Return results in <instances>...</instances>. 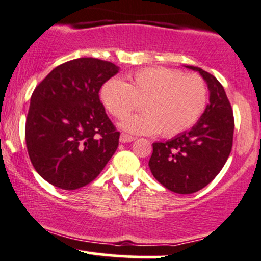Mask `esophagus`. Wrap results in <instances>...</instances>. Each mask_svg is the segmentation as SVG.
Segmentation results:
<instances>
[{
	"label": "esophagus",
	"instance_id": "34e87169",
	"mask_svg": "<svg viewBox=\"0 0 261 261\" xmlns=\"http://www.w3.org/2000/svg\"><path fill=\"white\" fill-rule=\"evenodd\" d=\"M136 139H135L134 136H130V135H126V134H121L120 135V142L121 143H127V142H133V141H135Z\"/></svg>",
	"mask_w": 261,
	"mask_h": 261
}]
</instances>
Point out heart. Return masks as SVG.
I'll return each mask as SVG.
<instances>
[{
    "mask_svg": "<svg viewBox=\"0 0 261 261\" xmlns=\"http://www.w3.org/2000/svg\"><path fill=\"white\" fill-rule=\"evenodd\" d=\"M101 100L115 118L124 119L142 103L145 112L120 124L125 131L137 135L166 137L188 130L196 124L207 106V86L197 74H182L166 67H147L130 76L107 81L101 87Z\"/></svg>",
    "mask_w": 261,
    "mask_h": 261,
    "instance_id": "b5f03b06",
    "label": "heart"
}]
</instances>
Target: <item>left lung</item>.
Here are the masks:
<instances>
[{
	"label": "left lung",
	"instance_id": "8db88e82",
	"mask_svg": "<svg viewBox=\"0 0 261 261\" xmlns=\"http://www.w3.org/2000/svg\"><path fill=\"white\" fill-rule=\"evenodd\" d=\"M200 73L207 85L208 104L189 131L167 142H154L148 166L168 190L193 194L215 179L232 149L234 119L232 107L216 77L195 66H184Z\"/></svg>",
	"mask_w": 261,
	"mask_h": 261
}]
</instances>
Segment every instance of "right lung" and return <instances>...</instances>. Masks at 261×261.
I'll return each instance as SVG.
<instances>
[{"instance_id":"right-lung-1","label":"right lung","mask_w":261,"mask_h":261,"mask_svg":"<svg viewBox=\"0 0 261 261\" xmlns=\"http://www.w3.org/2000/svg\"><path fill=\"white\" fill-rule=\"evenodd\" d=\"M119 67L81 58L58 66L37 86L25 121L33 167L54 187L76 190L94 180L115 153L120 133L99 99Z\"/></svg>"}]
</instances>
